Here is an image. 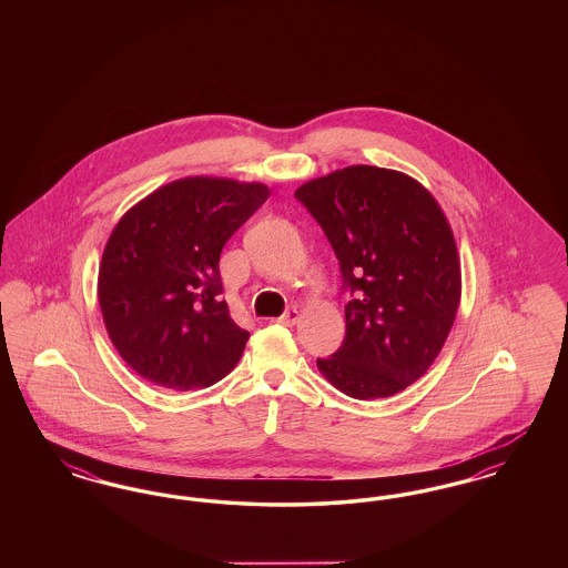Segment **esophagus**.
Instances as JSON below:
<instances>
[{
  "mask_svg": "<svg viewBox=\"0 0 568 568\" xmlns=\"http://www.w3.org/2000/svg\"><path fill=\"white\" fill-rule=\"evenodd\" d=\"M297 320H300V313H297L296 308H290L287 313H283L281 317H278V324L287 325H296Z\"/></svg>",
  "mask_w": 568,
  "mask_h": 568,
  "instance_id": "34e87169",
  "label": "esophagus"
}]
</instances>
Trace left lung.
Listing matches in <instances>:
<instances>
[{"label":"left lung","instance_id":"obj_1","mask_svg":"<svg viewBox=\"0 0 568 568\" xmlns=\"http://www.w3.org/2000/svg\"><path fill=\"white\" fill-rule=\"evenodd\" d=\"M296 197L324 227L353 294L345 341L317 359L320 373L357 400L403 392L456 322L462 271L447 216L419 181L377 165L334 170Z\"/></svg>","mask_w":568,"mask_h":568}]
</instances>
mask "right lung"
Instances as JSON below:
<instances>
[{
    "instance_id": "1",
    "label": "right lung",
    "mask_w": 568,
    "mask_h": 568,
    "mask_svg": "<svg viewBox=\"0 0 568 568\" xmlns=\"http://www.w3.org/2000/svg\"><path fill=\"white\" fill-rule=\"evenodd\" d=\"M268 195L264 183L185 176L119 219L104 246L98 300L114 349L140 377L187 392L239 364L248 332L219 296V255Z\"/></svg>"
}]
</instances>
